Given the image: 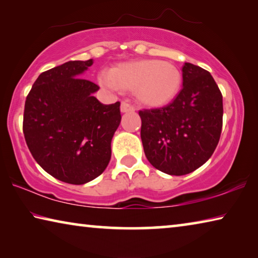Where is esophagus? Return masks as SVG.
I'll return each mask as SVG.
<instances>
[{
    "label": "esophagus",
    "mask_w": 258,
    "mask_h": 258,
    "mask_svg": "<svg viewBox=\"0 0 258 258\" xmlns=\"http://www.w3.org/2000/svg\"><path fill=\"white\" fill-rule=\"evenodd\" d=\"M120 111L121 112H132V111H134V107L132 106V104H130L128 102L123 101L120 104Z\"/></svg>",
    "instance_id": "esophagus-1"
}]
</instances>
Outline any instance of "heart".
I'll use <instances>...</instances> for the list:
<instances>
[{"label":"heart","mask_w":258,"mask_h":258,"mask_svg":"<svg viewBox=\"0 0 258 258\" xmlns=\"http://www.w3.org/2000/svg\"><path fill=\"white\" fill-rule=\"evenodd\" d=\"M104 86L112 90H133L140 103L161 107L172 101L181 89L182 76L174 64L157 59L120 63L111 73L100 76Z\"/></svg>","instance_id":"heart-1"}]
</instances>
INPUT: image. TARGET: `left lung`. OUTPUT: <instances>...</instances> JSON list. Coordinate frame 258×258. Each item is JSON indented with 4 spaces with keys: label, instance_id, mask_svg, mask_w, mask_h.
<instances>
[{
    "label": "left lung",
    "instance_id": "left-lung-1",
    "mask_svg": "<svg viewBox=\"0 0 258 258\" xmlns=\"http://www.w3.org/2000/svg\"><path fill=\"white\" fill-rule=\"evenodd\" d=\"M183 87L167 106L139 111L149 163L169 175H185L211 158L220 141L223 98L213 76L185 62Z\"/></svg>",
    "mask_w": 258,
    "mask_h": 258
}]
</instances>
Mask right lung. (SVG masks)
I'll use <instances>...</instances> for the list:
<instances>
[{"instance_id": "1", "label": "right lung", "mask_w": 258, "mask_h": 258, "mask_svg": "<svg viewBox=\"0 0 258 258\" xmlns=\"http://www.w3.org/2000/svg\"><path fill=\"white\" fill-rule=\"evenodd\" d=\"M93 60L68 61L42 73L25 102L24 135L37 164L58 180L84 184L106 169L120 124V102L103 104L99 86L82 78Z\"/></svg>"}]
</instances>
